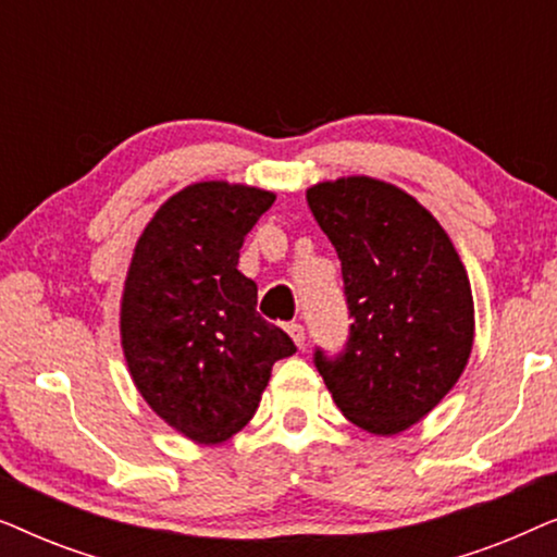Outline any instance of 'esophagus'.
<instances>
[{
	"label": "esophagus",
	"mask_w": 557,
	"mask_h": 557,
	"mask_svg": "<svg viewBox=\"0 0 557 557\" xmlns=\"http://www.w3.org/2000/svg\"><path fill=\"white\" fill-rule=\"evenodd\" d=\"M286 332H288V337L294 339V345L296 347H304V339H307V334H304V326L301 324H286Z\"/></svg>",
	"instance_id": "obj_1"
}]
</instances>
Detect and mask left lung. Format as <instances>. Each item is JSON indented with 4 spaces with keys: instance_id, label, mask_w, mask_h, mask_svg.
Segmentation results:
<instances>
[{
    "instance_id": "8db88e82",
    "label": "left lung",
    "mask_w": 557,
    "mask_h": 557,
    "mask_svg": "<svg viewBox=\"0 0 557 557\" xmlns=\"http://www.w3.org/2000/svg\"><path fill=\"white\" fill-rule=\"evenodd\" d=\"M307 202L342 261L349 339L317 349V370L342 416L375 436L423 421L467 368L474 296L436 218L391 182L352 174L317 182Z\"/></svg>"
}]
</instances>
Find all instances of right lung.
<instances>
[{
  "label": "right lung",
  "instance_id": "add662e5",
  "mask_svg": "<svg viewBox=\"0 0 557 557\" xmlns=\"http://www.w3.org/2000/svg\"><path fill=\"white\" fill-rule=\"evenodd\" d=\"M276 195L208 180L174 193L136 240L121 294V349L136 391L166 425L202 446L253 418L273 362L296 352L258 317L240 246Z\"/></svg>",
  "mask_w": 557,
  "mask_h": 557
}]
</instances>
